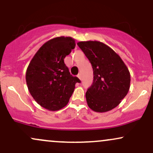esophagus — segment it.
<instances>
[{
    "label": "esophagus",
    "instance_id": "esophagus-1",
    "mask_svg": "<svg viewBox=\"0 0 153 153\" xmlns=\"http://www.w3.org/2000/svg\"><path fill=\"white\" fill-rule=\"evenodd\" d=\"M78 77L80 80H82V76H81V74H80V73H79V74L78 75Z\"/></svg>",
    "mask_w": 153,
    "mask_h": 153
}]
</instances>
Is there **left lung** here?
<instances>
[{
	"instance_id": "obj_1",
	"label": "left lung",
	"mask_w": 153,
	"mask_h": 153,
	"mask_svg": "<svg viewBox=\"0 0 153 153\" xmlns=\"http://www.w3.org/2000/svg\"><path fill=\"white\" fill-rule=\"evenodd\" d=\"M77 44L93 70V84L85 93L88 107L97 113L111 110L129 91L128 68L113 49L101 42L81 41Z\"/></svg>"
}]
</instances>
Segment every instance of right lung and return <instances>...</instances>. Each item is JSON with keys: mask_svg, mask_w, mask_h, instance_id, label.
<instances>
[{"mask_svg": "<svg viewBox=\"0 0 153 153\" xmlns=\"http://www.w3.org/2000/svg\"><path fill=\"white\" fill-rule=\"evenodd\" d=\"M75 47L71 37H58L44 43L27 68L26 83L34 100L45 109L56 111L68 103L77 77L71 75L64 58Z\"/></svg>", "mask_w": 153, "mask_h": 153, "instance_id": "right-lung-1", "label": "right lung"}]
</instances>
